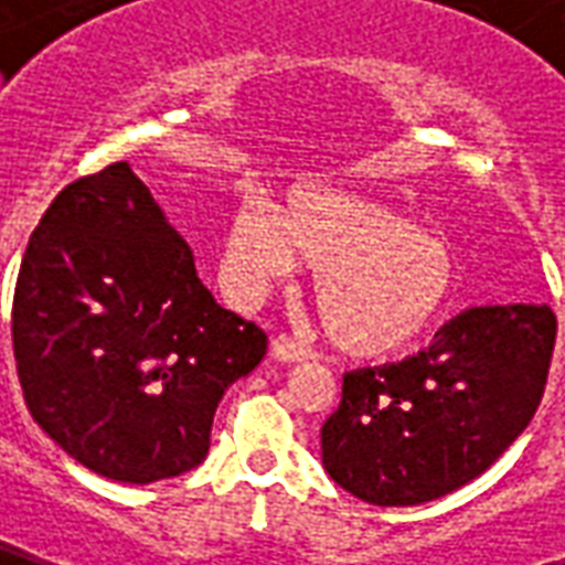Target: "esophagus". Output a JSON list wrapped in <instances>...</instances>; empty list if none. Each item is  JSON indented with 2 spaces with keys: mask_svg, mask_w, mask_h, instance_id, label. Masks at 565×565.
<instances>
[{
  "mask_svg": "<svg viewBox=\"0 0 565 565\" xmlns=\"http://www.w3.org/2000/svg\"><path fill=\"white\" fill-rule=\"evenodd\" d=\"M270 352H274V358H279V361H303V358L310 355V349L303 343H298L295 337H288V333H279V337H274V343H270Z\"/></svg>",
  "mask_w": 565,
  "mask_h": 565,
  "instance_id": "34e87169",
  "label": "esophagus"
}]
</instances>
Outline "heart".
<instances>
[{
  "label": "heart",
  "instance_id": "1",
  "mask_svg": "<svg viewBox=\"0 0 565 565\" xmlns=\"http://www.w3.org/2000/svg\"><path fill=\"white\" fill-rule=\"evenodd\" d=\"M312 270L331 340L361 358L394 355L430 331L455 288V258L434 234L385 204L333 186L288 189L277 207L246 198L225 234V270L255 295Z\"/></svg>",
  "mask_w": 565,
  "mask_h": 565
}]
</instances>
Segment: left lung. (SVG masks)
I'll return each mask as SVG.
<instances>
[{
	"label": "left lung",
	"instance_id": "left-lung-1",
	"mask_svg": "<svg viewBox=\"0 0 565 565\" xmlns=\"http://www.w3.org/2000/svg\"><path fill=\"white\" fill-rule=\"evenodd\" d=\"M557 316L547 303L472 307L418 355L343 376L322 463L373 505H418L479 479L545 394Z\"/></svg>",
	"mask_w": 565,
	"mask_h": 565
}]
</instances>
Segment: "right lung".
<instances>
[{"label": "right lung", "instance_id": "right-lung-1", "mask_svg": "<svg viewBox=\"0 0 565 565\" xmlns=\"http://www.w3.org/2000/svg\"><path fill=\"white\" fill-rule=\"evenodd\" d=\"M11 340L32 418L98 476L174 479L210 448L222 394L267 333L222 310L129 162L53 198L20 262Z\"/></svg>", "mask_w": 565, "mask_h": 565}]
</instances>
